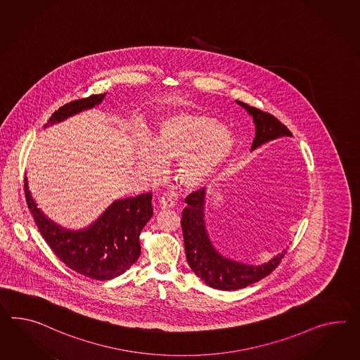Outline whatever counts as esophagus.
Returning a JSON list of instances; mask_svg holds the SVG:
<instances>
[{
    "label": "esophagus",
    "instance_id": "obj_1",
    "mask_svg": "<svg viewBox=\"0 0 360 360\" xmlns=\"http://www.w3.org/2000/svg\"><path fill=\"white\" fill-rule=\"evenodd\" d=\"M159 206L160 209H171L175 206V200L169 195H163L159 198Z\"/></svg>",
    "mask_w": 360,
    "mask_h": 360
}]
</instances>
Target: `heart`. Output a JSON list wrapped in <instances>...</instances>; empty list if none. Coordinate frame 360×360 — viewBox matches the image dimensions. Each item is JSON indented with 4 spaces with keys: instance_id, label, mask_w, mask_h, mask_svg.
<instances>
[{
    "instance_id": "b5f03b06",
    "label": "heart",
    "mask_w": 360,
    "mask_h": 360,
    "mask_svg": "<svg viewBox=\"0 0 360 360\" xmlns=\"http://www.w3.org/2000/svg\"><path fill=\"white\" fill-rule=\"evenodd\" d=\"M233 134L215 117L203 113H179L158 122L145 146L134 151V166L158 175L160 166L176 162L175 177L185 189L209 184L236 151Z\"/></svg>"
}]
</instances>
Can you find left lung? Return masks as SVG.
I'll use <instances>...</instances> for the list:
<instances>
[{
    "label": "left lung",
    "mask_w": 360,
    "mask_h": 360,
    "mask_svg": "<svg viewBox=\"0 0 360 360\" xmlns=\"http://www.w3.org/2000/svg\"><path fill=\"white\" fill-rule=\"evenodd\" d=\"M236 103L253 119L256 136L252 142L250 151L273 139L292 137V133L270 113L259 111L239 101ZM207 195L209 194H206L205 189H198L197 192L189 194L185 198L188 206L183 210L181 218L186 261L194 274L201 278L207 286L223 291L244 288L269 276L285 256L286 249L261 265H248L224 257L212 245L206 229L205 212Z\"/></svg>",
    "instance_id": "obj_1"
}]
</instances>
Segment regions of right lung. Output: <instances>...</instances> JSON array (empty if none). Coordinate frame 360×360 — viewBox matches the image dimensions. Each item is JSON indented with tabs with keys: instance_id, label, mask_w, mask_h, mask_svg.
Segmentation results:
<instances>
[{
	"instance_id": "right-lung-1",
	"label": "right lung",
	"mask_w": 360,
	"mask_h": 360,
	"mask_svg": "<svg viewBox=\"0 0 360 360\" xmlns=\"http://www.w3.org/2000/svg\"><path fill=\"white\" fill-rule=\"evenodd\" d=\"M107 94L93 95L68 103L49 117L44 129L91 110L104 101ZM26 200L37 229L46 244L66 266L84 277L108 281L125 273L139 257V233L153 217L150 193L116 200L102 215L81 230H69L49 219L37 207L25 179Z\"/></svg>"
}]
</instances>
